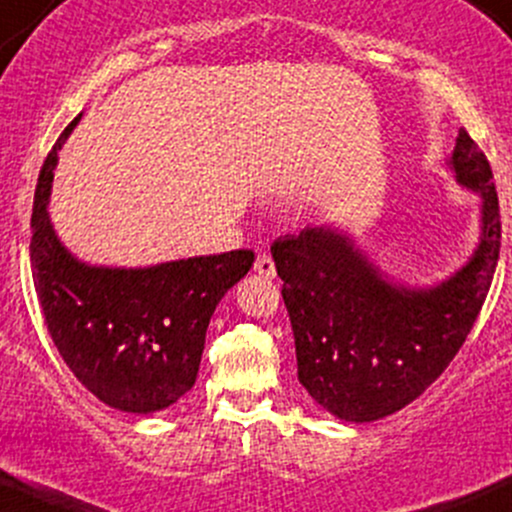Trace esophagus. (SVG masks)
<instances>
[{
  "label": "esophagus",
  "mask_w": 512,
  "mask_h": 512,
  "mask_svg": "<svg viewBox=\"0 0 512 512\" xmlns=\"http://www.w3.org/2000/svg\"><path fill=\"white\" fill-rule=\"evenodd\" d=\"M254 273L261 275V278H275V263L268 254H261L254 263Z\"/></svg>",
  "instance_id": "obj_1"
}]
</instances>
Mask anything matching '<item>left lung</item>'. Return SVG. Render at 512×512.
Segmentation results:
<instances>
[{"instance_id":"left-lung-1","label":"left lung","mask_w":512,"mask_h":512,"mask_svg":"<svg viewBox=\"0 0 512 512\" xmlns=\"http://www.w3.org/2000/svg\"><path fill=\"white\" fill-rule=\"evenodd\" d=\"M447 171L479 195V239L462 266L411 285L382 271L336 225H309L273 241L275 271L295 333L297 380L348 423L404 409L442 375L481 312L501 251V212L484 152L459 130Z\"/></svg>"}]
</instances>
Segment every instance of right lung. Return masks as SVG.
I'll return each instance as SVG.
<instances>
[{
	"label": "right lung",
	"instance_id": "1",
	"mask_svg": "<svg viewBox=\"0 0 512 512\" xmlns=\"http://www.w3.org/2000/svg\"><path fill=\"white\" fill-rule=\"evenodd\" d=\"M67 125L40 169L31 217L33 283L45 324L77 380L111 409L149 416L195 384L205 333L227 290L254 266V251L191 256L152 266H99L57 237L50 193Z\"/></svg>",
	"mask_w": 512,
	"mask_h": 512
}]
</instances>
